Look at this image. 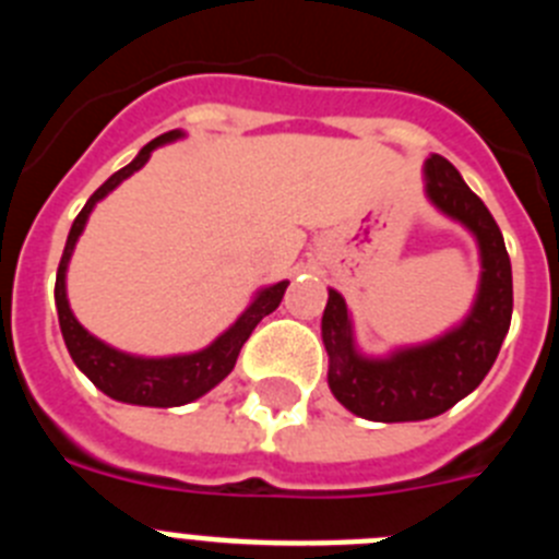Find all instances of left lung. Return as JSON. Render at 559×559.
Instances as JSON below:
<instances>
[{
	"label": "left lung",
	"mask_w": 559,
	"mask_h": 559,
	"mask_svg": "<svg viewBox=\"0 0 559 559\" xmlns=\"http://www.w3.org/2000/svg\"><path fill=\"white\" fill-rule=\"evenodd\" d=\"M423 173L428 201L476 237L481 276L471 313L456 328L389 355L360 353L344 296L328 290L322 341L330 392L347 412L374 423H417L456 406L490 372L512 322V265L496 218L439 153L428 156Z\"/></svg>",
	"instance_id": "8db88e82"
}]
</instances>
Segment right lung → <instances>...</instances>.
Returning a JSON list of instances; mask_svg holds the SVG:
<instances>
[{"mask_svg": "<svg viewBox=\"0 0 559 559\" xmlns=\"http://www.w3.org/2000/svg\"><path fill=\"white\" fill-rule=\"evenodd\" d=\"M181 136H185V131L176 128V131H167L162 133V136H156V140L147 142V145L136 153V159H133L131 165H126L122 170L114 173L111 179L86 201V206H83L81 215L75 218L72 229H69L61 265H58L56 308L58 324H61L69 355L75 360V367L81 369L103 394H108L111 400H120V403H131V406L173 408L204 397L210 389L218 386L221 380L235 369L237 355H240V347L246 344L251 330L260 324L263 316L274 313V310L280 308L285 288H288V280L265 285V288L257 290L254 299L249 302V308L237 316V322L231 324V328H226L218 338L212 341L210 347L199 349V353L165 355V358H145V355L122 353V349L111 347V344H106V341H100L97 335L88 333V330L78 322L67 299V269L69 260H72V251H75L78 237L86 229L88 215H92V210L97 206V201L106 199L114 187H120L128 176L142 170L156 147L170 145V142L181 140Z\"/></svg>", "mask_w": 559, "mask_h": 559, "instance_id": "1", "label": "right lung"}]
</instances>
